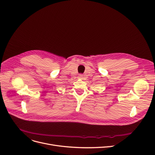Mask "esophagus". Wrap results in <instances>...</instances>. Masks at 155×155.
<instances>
[{
    "mask_svg": "<svg viewBox=\"0 0 155 155\" xmlns=\"http://www.w3.org/2000/svg\"><path fill=\"white\" fill-rule=\"evenodd\" d=\"M82 75H81V74H80V75H79V78H81V77H82Z\"/></svg>",
    "mask_w": 155,
    "mask_h": 155,
    "instance_id": "obj_1",
    "label": "esophagus"
}]
</instances>
